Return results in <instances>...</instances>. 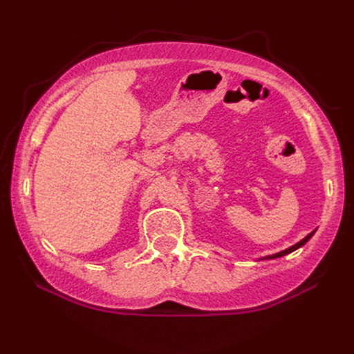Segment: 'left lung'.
Here are the masks:
<instances>
[{"instance_id": "1", "label": "left lung", "mask_w": 354, "mask_h": 354, "mask_svg": "<svg viewBox=\"0 0 354 354\" xmlns=\"http://www.w3.org/2000/svg\"><path fill=\"white\" fill-rule=\"evenodd\" d=\"M315 232V231H313ZM313 232H310L309 236L307 237H304L301 242H298L297 245H293V246H290V248H288V250H284V251H281V252H278V254H274V255H268V257H265V259H268V260H270V259H277V257H283V255H286V254H289V252H292V251H295L297 248H299V246H303L307 240H309L312 236H313Z\"/></svg>"}]
</instances>
